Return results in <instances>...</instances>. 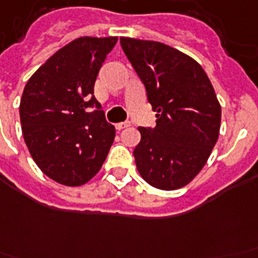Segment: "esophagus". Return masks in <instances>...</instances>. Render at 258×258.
Masks as SVG:
<instances>
[{
	"mask_svg": "<svg viewBox=\"0 0 258 258\" xmlns=\"http://www.w3.org/2000/svg\"><path fill=\"white\" fill-rule=\"evenodd\" d=\"M128 125H130V121H121V123L116 124V128L123 130V128H125V127H128Z\"/></svg>",
	"mask_w": 258,
	"mask_h": 258,
	"instance_id": "1",
	"label": "esophagus"
}]
</instances>
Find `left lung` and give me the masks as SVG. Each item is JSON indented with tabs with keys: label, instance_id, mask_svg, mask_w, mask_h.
Wrapping results in <instances>:
<instances>
[{
	"label": "left lung",
	"instance_id": "left-lung-1",
	"mask_svg": "<svg viewBox=\"0 0 258 258\" xmlns=\"http://www.w3.org/2000/svg\"><path fill=\"white\" fill-rule=\"evenodd\" d=\"M120 43L157 112L153 128H138V172L160 190L183 187L205 165L219 138L221 108L213 86L197 61L161 42L121 37Z\"/></svg>",
	"mask_w": 258,
	"mask_h": 258
}]
</instances>
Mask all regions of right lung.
<instances>
[{
  "instance_id": "1",
  "label": "right lung",
  "mask_w": 258,
  "mask_h": 258,
  "mask_svg": "<svg viewBox=\"0 0 258 258\" xmlns=\"http://www.w3.org/2000/svg\"><path fill=\"white\" fill-rule=\"evenodd\" d=\"M116 42V37L78 38L39 67L24 87L23 137L42 172L57 183L89 182L113 144L114 127L95 100L94 83Z\"/></svg>"
}]
</instances>
